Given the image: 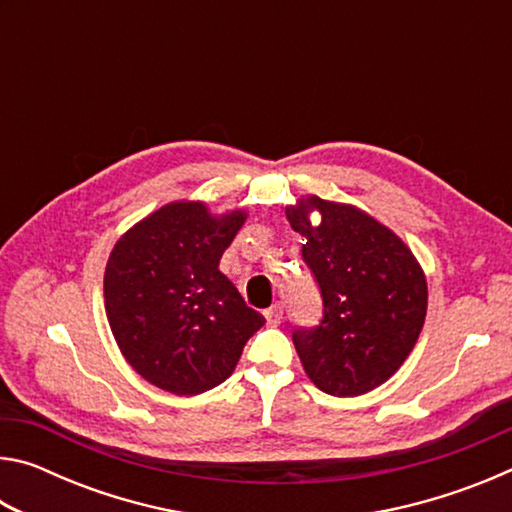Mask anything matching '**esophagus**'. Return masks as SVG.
Here are the masks:
<instances>
[{
    "mask_svg": "<svg viewBox=\"0 0 512 512\" xmlns=\"http://www.w3.org/2000/svg\"><path fill=\"white\" fill-rule=\"evenodd\" d=\"M264 316H266V320H268V325H280L282 323V318H284V305L282 302H277V305H273V307H268L266 311H264Z\"/></svg>",
    "mask_w": 512,
    "mask_h": 512,
    "instance_id": "1",
    "label": "esophagus"
}]
</instances>
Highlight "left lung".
<instances>
[{
    "mask_svg": "<svg viewBox=\"0 0 512 512\" xmlns=\"http://www.w3.org/2000/svg\"><path fill=\"white\" fill-rule=\"evenodd\" d=\"M318 211L321 223L308 221ZM305 237L302 259L314 273L323 318L293 329L309 379L334 397L363 395L393 377L427 316V280L404 241L352 205L311 196L287 207Z\"/></svg>",
    "mask_w": 512,
    "mask_h": 512,
    "instance_id": "8db88e82",
    "label": "left lung"
}]
</instances>
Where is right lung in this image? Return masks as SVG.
<instances>
[{
	"instance_id": "right-lung-1",
	"label": "right lung",
	"mask_w": 512,
	"mask_h": 512,
	"mask_svg": "<svg viewBox=\"0 0 512 512\" xmlns=\"http://www.w3.org/2000/svg\"><path fill=\"white\" fill-rule=\"evenodd\" d=\"M246 221L178 201L133 225L112 248L103 298L126 361L153 386L198 395L235 370L246 341L266 320L219 271Z\"/></svg>"
}]
</instances>
